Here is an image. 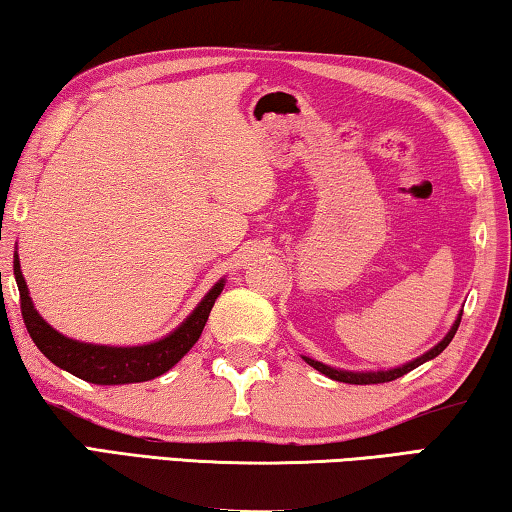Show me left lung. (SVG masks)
Returning <instances> with one entry per match:
<instances>
[{
	"mask_svg": "<svg viewBox=\"0 0 512 512\" xmlns=\"http://www.w3.org/2000/svg\"><path fill=\"white\" fill-rule=\"evenodd\" d=\"M461 316H463V314H458L456 323L452 325V329H449L445 339L440 341V343L436 345V348H431L429 352H424L422 357L413 359V361H409V363H404V366H400V368H393V370H377V372H352V370H339V368L325 366V363L314 361V359H309V357H302V359H305L311 368H316L318 372H323L325 377H329V379H336V381H343V384H384V381H393V379H397V377L406 375V372H411L413 368L422 366L424 361H429V359H433V357H438V354L443 352L449 343H452L454 334H456V329H458V325H461Z\"/></svg>",
	"mask_w": 512,
	"mask_h": 512,
	"instance_id": "8db88e82",
	"label": "left lung"
}]
</instances>
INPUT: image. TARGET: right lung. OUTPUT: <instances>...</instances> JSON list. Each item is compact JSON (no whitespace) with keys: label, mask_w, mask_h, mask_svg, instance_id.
Wrapping results in <instances>:
<instances>
[{"label":"right lung","mask_w":512,"mask_h":512,"mask_svg":"<svg viewBox=\"0 0 512 512\" xmlns=\"http://www.w3.org/2000/svg\"><path fill=\"white\" fill-rule=\"evenodd\" d=\"M13 273L17 289H20V309L24 325H27L33 343L38 345V350L45 354L51 363H56L58 368L72 372L74 377L101 386L149 381L164 375L169 368L176 366V363L194 348L207 318H210L214 300L219 298L223 291V280H219L210 289V293L198 302V307L192 314L185 318V323L173 329V332L169 336H164V339L149 345H135V348H112V345L81 343L56 332L54 327L42 320L36 307H33L27 282H24L22 277L20 257H17V253L13 259Z\"/></svg>","instance_id":"add662e5"}]
</instances>
